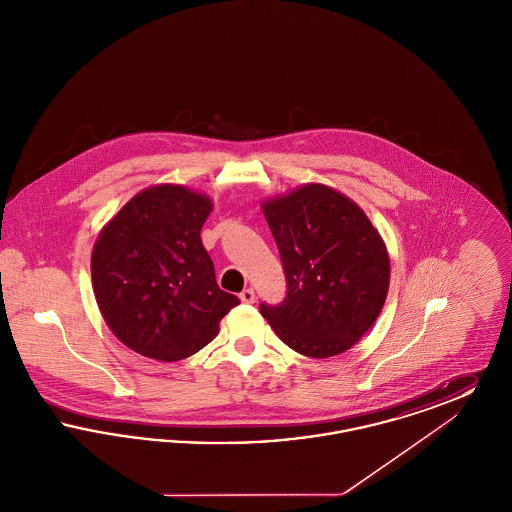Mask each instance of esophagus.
Masks as SVG:
<instances>
[{
  "label": "esophagus",
  "mask_w": 512,
  "mask_h": 512,
  "mask_svg": "<svg viewBox=\"0 0 512 512\" xmlns=\"http://www.w3.org/2000/svg\"><path fill=\"white\" fill-rule=\"evenodd\" d=\"M240 299H242L244 303H255V292H253L251 288H247V290L240 293Z\"/></svg>",
  "instance_id": "1"
}]
</instances>
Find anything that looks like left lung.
<instances>
[{"instance_id": "left-lung-1", "label": "left lung", "mask_w": 512, "mask_h": 512, "mask_svg": "<svg viewBox=\"0 0 512 512\" xmlns=\"http://www.w3.org/2000/svg\"><path fill=\"white\" fill-rule=\"evenodd\" d=\"M286 276V297L261 303L276 336L293 351L326 359L340 355L380 315L390 259L363 209L340 192L307 184L263 203Z\"/></svg>"}]
</instances>
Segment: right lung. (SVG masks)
<instances>
[{"mask_svg":"<svg viewBox=\"0 0 512 512\" xmlns=\"http://www.w3.org/2000/svg\"><path fill=\"white\" fill-rule=\"evenodd\" d=\"M211 199L163 184L134 195L101 230L92 251V284L107 326L132 351L180 361L219 332L240 305L222 292L201 244Z\"/></svg>","mask_w":512,"mask_h":512,"instance_id":"add662e5","label":"right lung"}]
</instances>
